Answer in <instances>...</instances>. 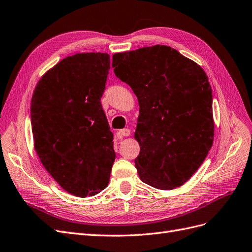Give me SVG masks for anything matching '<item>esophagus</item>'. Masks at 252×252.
Here are the masks:
<instances>
[{
  "label": "esophagus",
  "instance_id": "obj_1",
  "mask_svg": "<svg viewBox=\"0 0 252 252\" xmlns=\"http://www.w3.org/2000/svg\"><path fill=\"white\" fill-rule=\"evenodd\" d=\"M130 134V130H129L128 128H124V129H121V130L118 132L119 138H122V136H128Z\"/></svg>",
  "mask_w": 252,
  "mask_h": 252
}]
</instances>
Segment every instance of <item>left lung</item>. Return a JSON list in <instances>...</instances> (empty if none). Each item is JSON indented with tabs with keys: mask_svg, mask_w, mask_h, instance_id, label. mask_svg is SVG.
Instances as JSON below:
<instances>
[{
	"mask_svg": "<svg viewBox=\"0 0 252 252\" xmlns=\"http://www.w3.org/2000/svg\"><path fill=\"white\" fill-rule=\"evenodd\" d=\"M117 77L138 97L135 168L142 182L161 189L182 186L213 142L212 90L201 66L175 49L156 45L114 53Z\"/></svg>",
	"mask_w": 252,
	"mask_h": 252,
	"instance_id": "obj_1",
	"label": "left lung"
}]
</instances>
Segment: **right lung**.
<instances>
[{"mask_svg":"<svg viewBox=\"0 0 252 252\" xmlns=\"http://www.w3.org/2000/svg\"><path fill=\"white\" fill-rule=\"evenodd\" d=\"M109 69L107 53L67 57L43 75L32 98L40 161L61 187L81 197L107 187L116 158L101 104Z\"/></svg>","mask_w":252,"mask_h":252,"instance_id":"obj_1","label":"right lung"}]
</instances>
